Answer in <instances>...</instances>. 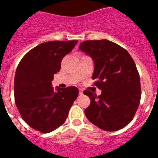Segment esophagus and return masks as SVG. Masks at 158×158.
<instances>
[{
  "instance_id": "esophagus-1",
  "label": "esophagus",
  "mask_w": 158,
  "mask_h": 158,
  "mask_svg": "<svg viewBox=\"0 0 158 158\" xmlns=\"http://www.w3.org/2000/svg\"><path fill=\"white\" fill-rule=\"evenodd\" d=\"M82 93H83V90L81 89H79V94H82Z\"/></svg>"
}]
</instances>
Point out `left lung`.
<instances>
[{
	"label": "left lung",
	"mask_w": 158,
	"mask_h": 158,
	"mask_svg": "<svg viewBox=\"0 0 158 158\" xmlns=\"http://www.w3.org/2000/svg\"><path fill=\"white\" fill-rule=\"evenodd\" d=\"M79 50L94 63L92 79L101 90H85L90 105L85 110L92 123L104 131H117L127 126L135 116L141 100V83L133 59L123 48L108 40L82 41Z\"/></svg>",
	"instance_id": "left-lung-1"
}]
</instances>
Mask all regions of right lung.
Instances as JSON below:
<instances>
[{
  "label": "right lung",
  "mask_w": 158,
  "mask_h": 158,
  "mask_svg": "<svg viewBox=\"0 0 158 158\" xmlns=\"http://www.w3.org/2000/svg\"><path fill=\"white\" fill-rule=\"evenodd\" d=\"M77 40L41 43L22 58L14 79V98L23 120L35 130L48 133L62 125L79 94L75 86L54 92L51 81L61 61Z\"/></svg>",
  "instance_id": "1"
}]
</instances>
